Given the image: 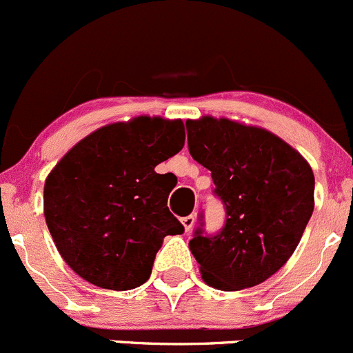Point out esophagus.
Wrapping results in <instances>:
<instances>
[{
  "label": "esophagus",
  "instance_id": "obj_1",
  "mask_svg": "<svg viewBox=\"0 0 353 353\" xmlns=\"http://www.w3.org/2000/svg\"><path fill=\"white\" fill-rule=\"evenodd\" d=\"M181 223L184 225V230L189 233L192 230V226L196 223V214H189V216H184L181 218Z\"/></svg>",
  "mask_w": 353,
  "mask_h": 353
}]
</instances>
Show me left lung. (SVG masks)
I'll return each instance as SVG.
<instances>
[{"instance_id":"8db88e82","label":"left lung","mask_w":353,"mask_h":353,"mask_svg":"<svg viewBox=\"0 0 353 353\" xmlns=\"http://www.w3.org/2000/svg\"><path fill=\"white\" fill-rule=\"evenodd\" d=\"M189 154L211 170L223 201L220 233L189 242L203 281L221 291L264 283L301 240L314 208V176L296 148L265 128L228 118L188 120Z\"/></svg>"}]
</instances>
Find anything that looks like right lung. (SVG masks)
<instances>
[{
    "mask_svg": "<svg viewBox=\"0 0 353 353\" xmlns=\"http://www.w3.org/2000/svg\"><path fill=\"white\" fill-rule=\"evenodd\" d=\"M183 120L137 117L89 133L50 170L43 214L59 254L88 283L128 291L150 277L164 236L184 226L155 165L184 147Z\"/></svg>",
    "mask_w": 353,
    "mask_h": 353,
    "instance_id": "obj_1",
    "label": "right lung"
}]
</instances>
